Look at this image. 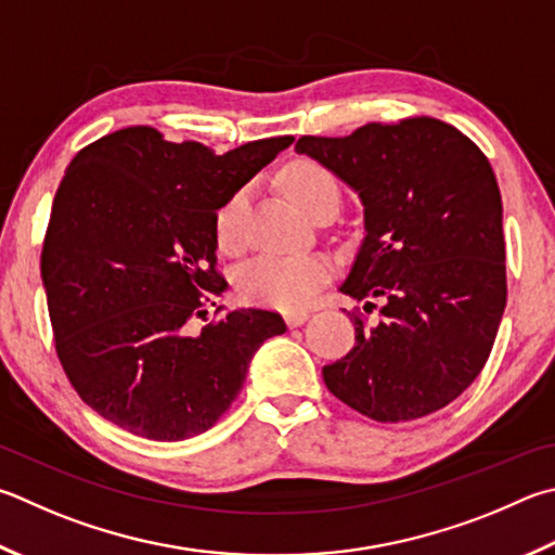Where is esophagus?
<instances>
[{
    "label": "esophagus",
    "mask_w": 555,
    "mask_h": 555,
    "mask_svg": "<svg viewBox=\"0 0 555 555\" xmlns=\"http://www.w3.org/2000/svg\"><path fill=\"white\" fill-rule=\"evenodd\" d=\"M310 318L308 310H286V322L291 327H298L304 325V322Z\"/></svg>",
    "instance_id": "1"
}]
</instances>
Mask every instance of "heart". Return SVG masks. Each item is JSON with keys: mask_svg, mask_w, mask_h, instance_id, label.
I'll return each mask as SVG.
<instances>
[{"mask_svg": "<svg viewBox=\"0 0 555 555\" xmlns=\"http://www.w3.org/2000/svg\"><path fill=\"white\" fill-rule=\"evenodd\" d=\"M286 196L306 214L322 196H337V181L325 167L310 159H296L281 172ZM247 191L240 189L216 210V243L225 251L243 247ZM330 261L320 255H261L240 271L237 286L243 296L276 308H300L315 296L330 276Z\"/></svg>", "mask_w": 555, "mask_h": 555, "instance_id": "1", "label": "heart"}]
</instances>
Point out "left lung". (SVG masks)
Instances as JSON below:
<instances>
[{
    "mask_svg": "<svg viewBox=\"0 0 555 555\" xmlns=\"http://www.w3.org/2000/svg\"><path fill=\"white\" fill-rule=\"evenodd\" d=\"M298 155L364 204V240L341 294L386 298L376 325L322 369L332 396L376 422L431 415L486 366L507 304L502 198L488 157L444 120L304 135ZM369 306V304H366Z\"/></svg>",
    "mask_w": 555,
    "mask_h": 555,
    "instance_id": "1",
    "label": "left lung"
}]
</instances>
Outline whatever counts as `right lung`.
Listing matches in <instances>:
<instances>
[{"instance_id":"1","label":"right lung","mask_w":555,"mask_h":555,"mask_svg":"<svg viewBox=\"0 0 555 555\" xmlns=\"http://www.w3.org/2000/svg\"><path fill=\"white\" fill-rule=\"evenodd\" d=\"M291 143L264 138L216 155L130 126L69 163L40 276L60 364L104 420L155 441L196 437L233 405L264 339L284 335V318L259 308L196 325L228 288L216 210Z\"/></svg>"}]
</instances>
